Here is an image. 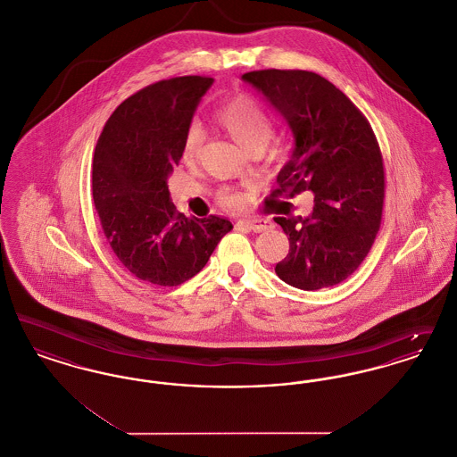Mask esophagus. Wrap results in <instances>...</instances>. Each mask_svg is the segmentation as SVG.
Segmentation results:
<instances>
[{
  "label": "esophagus",
  "instance_id": "34e87169",
  "mask_svg": "<svg viewBox=\"0 0 457 457\" xmlns=\"http://www.w3.org/2000/svg\"><path fill=\"white\" fill-rule=\"evenodd\" d=\"M272 226V222L269 219H241L238 220V228L253 231V233H262L265 229H269Z\"/></svg>",
  "mask_w": 457,
  "mask_h": 457
}]
</instances>
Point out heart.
<instances>
[{
  "mask_svg": "<svg viewBox=\"0 0 457 457\" xmlns=\"http://www.w3.org/2000/svg\"><path fill=\"white\" fill-rule=\"evenodd\" d=\"M216 121L246 151L262 149L272 135V120L267 111L250 96H235L216 111ZM205 130L200 123H190L185 131L181 155L187 162H194L204 149ZM219 204L228 209H241L245 195L231 187H222L216 194Z\"/></svg>",
  "mask_w": 457,
  "mask_h": 457,
  "instance_id": "b5f03b06",
  "label": "heart"
}]
</instances>
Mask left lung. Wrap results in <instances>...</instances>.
<instances>
[{
    "instance_id": "obj_1",
    "label": "left lung",
    "mask_w": 457,
    "mask_h": 457,
    "mask_svg": "<svg viewBox=\"0 0 457 457\" xmlns=\"http://www.w3.org/2000/svg\"><path fill=\"white\" fill-rule=\"evenodd\" d=\"M241 79L261 90L295 133L293 157L272 195L315 194L308 218H274L289 237L276 272L304 291L343 283L369 255L384 211V159L369 120L313 71L270 68Z\"/></svg>"
}]
</instances>
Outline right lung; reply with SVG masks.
<instances>
[{"label": "right lung", "mask_w": 457, "mask_h": 457, "mask_svg": "<svg viewBox=\"0 0 457 457\" xmlns=\"http://www.w3.org/2000/svg\"><path fill=\"white\" fill-rule=\"evenodd\" d=\"M212 82L188 75L151 84L114 109L99 135L92 162L96 211L120 263L145 283L192 279L233 229L218 216L185 218L168 190L185 131Z\"/></svg>", "instance_id": "add662e5"}]
</instances>
